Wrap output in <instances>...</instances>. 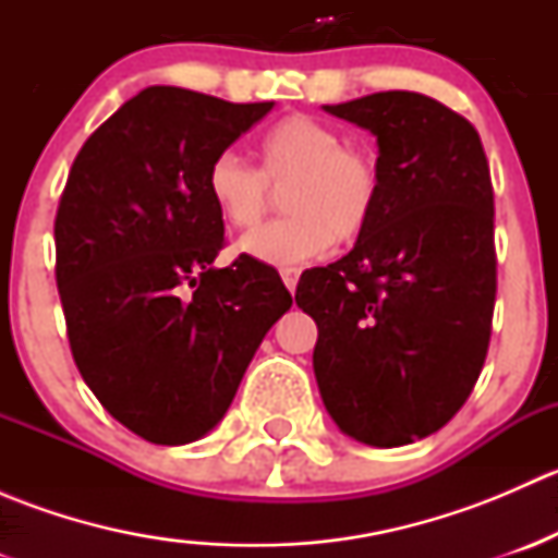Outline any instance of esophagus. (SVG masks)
Returning <instances> with one entry per match:
<instances>
[{"label": "esophagus", "instance_id": "34e87169", "mask_svg": "<svg viewBox=\"0 0 558 558\" xmlns=\"http://www.w3.org/2000/svg\"><path fill=\"white\" fill-rule=\"evenodd\" d=\"M280 278H283L286 289L294 291L296 289V280H300V269H296V267H280Z\"/></svg>", "mask_w": 558, "mask_h": 558}]
</instances>
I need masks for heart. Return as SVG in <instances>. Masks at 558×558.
<instances>
[{
    "mask_svg": "<svg viewBox=\"0 0 558 558\" xmlns=\"http://www.w3.org/2000/svg\"><path fill=\"white\" fill-rule=\"evenodd\" d=\"M258 170L223 150L210 161L205 189L218 216L234 229H253L284 191L291 213L240 240V251L267 264H300L356 243L373 223L384 194V170L373 150L345 145L342 134L318 118L286 116L256 140Z\"/></svg>",
    "mask_w": 558,
    "mask_h": 558,
    "instance_id": "heart-1",
    "label": "heart"
}]
</instances>
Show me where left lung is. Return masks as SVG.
<instances>
[{
    "label": "left lung",
    "instance_id": "1",
    "mask_svg": "<svg viewBox=\"0 0 558 558\" xmlns=\"http://www.w3.org/2000/svg\"><path fill=\"white\" fill-rule=\"evenodd\" d=\"M326 112L378 137V213L340 262L307 269L320 399L345 435L397 448L435 435L477 384L497 300L494 189L481 134L415 92Z\"/></svg>",
    "mask_w": 558,
    "mask_h": 558
}]
</instances>
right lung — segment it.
Segmentation results:
<instances>
[{
  "instance_id": "right-lung-1",
  "label": "right lung",
  "mask_w": 558,
  "mask_h": 558,
  "mask_svg": "<svg viewBox=\"0 0 558 558\" xmlns=\"http://www.w3.org/2000/svg\"><path fill=\"white\" fill-rule=\"evenodd\" d=\"M275 102L150 86L83 143L56 210V286L72 359L94 397L156 446L205 437L269 326L291 307L251 256L213 267L223 218L210 161Z\"/></svg>"
}]
</instances>
